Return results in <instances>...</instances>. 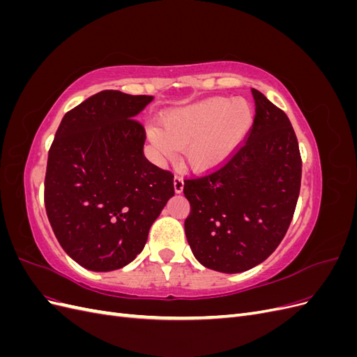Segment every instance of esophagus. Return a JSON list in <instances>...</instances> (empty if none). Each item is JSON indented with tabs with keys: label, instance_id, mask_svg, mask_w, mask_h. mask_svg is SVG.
Here are the masks:
<instances>
[{
	"label": "esophagus",
	"instance_id": "esophagus-1",
	"mask_svg": "<svg viewBox=\"0 0 357 357\" xmlns=\"http://www.w3.org/2000/svg\"><path fill=\"white\" fill-rule=\"evenodd\" d=\"M183 188H185V181H183L181 177L176 176L174 177V190H176V193H181Z\"/></svg>",
	"mask_w": 357,
	"mask_h": 357
}]
</instances>
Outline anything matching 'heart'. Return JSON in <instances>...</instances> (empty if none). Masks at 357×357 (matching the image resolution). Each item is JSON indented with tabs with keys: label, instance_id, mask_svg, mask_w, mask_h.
<instances>
[{
	"label": "heart",
	"instance_id": "heart-1",
	"mask_svg": "<svg viewBox=\"0 0 357 357\" xmlns=\"http://www.w3.org/2000/svg\"><path fill=\"white\" fill-rule=\"evenodd\" d=\"M255 122L253 107L245 100L214 96L168 112L160 126L150 125L147 138L164 160L183 149L186 164L197 172L223 165L241 146Z\"/></svg>",
	"mask_w": 357,
	"mask_h": 357
}]
</instances>
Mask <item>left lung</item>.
Returning a JSON list of instances; mask_svg holds the SVG:
<instances>
[{"label":"left lung","instance_id":"left-lung-1","mask_svg":"<svg viewBox=\"0 0 357 357\" xmlns=\"http://www.w3.org/2000/svg\"><path fill=\"white\" fill-rule=\"evenodd\" d=\"M256 114L244 143L207 176L185 180V232L205 268L236 274L271 255L294 218L302 160L289 117L252 89Z\"/></svg>","mask_w":357,"mask_h":357}]
</instances>
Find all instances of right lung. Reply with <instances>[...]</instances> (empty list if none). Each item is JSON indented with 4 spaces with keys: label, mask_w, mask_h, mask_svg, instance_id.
<instances>
[{
    "label": "right lung",
    "mask_w": 357,
    "mask_h": 357,
    "mask_svg": "<svg viewBox=\"0 0 357 357\" xmlns=\"http://www.w3.org/2000/svg\"><path fill=\"white\" fill-rule=\"evenodd\" d=\"M152 100L95 93L62 117L50 146L47 218L66 253L91 271L132 262L174 195V176L146 159V131L135 121Z\"/></svg>",
    "instance_id": "add662e5"
}]
</instances>
